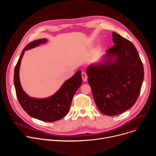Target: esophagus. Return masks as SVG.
<instances>
[{"label":"esophagus","mask_w":156,"mask_h":156,"mask_svg":"<svg viewBox=\"0 0 156 156\" xmlns=\"http://www.w3.org/2000/svg\"><path fill=\"white\" fill-rule=\"evenodd\" d=\"M81 76H82V79L84 81H87V75L84 72H82L81 73Z\"/></svg>","instance_id":"esophagus-1"}]
</instances>
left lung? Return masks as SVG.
Here are the masks:
<instances>
[{
	"label": "left lung",
	"mask_w": 156,
	"mask_h": 156,
	"mask_svg": "<svg viewBox=\"0 0 156 156\" xmlns=\"http://www.w3.org/2000/svg\"><path fill=\"white\" fill-rule=\"evenodd\" d=\"M115 45L99 64L86 70L95 103L104 115H117L137 101L144 80L143 65L133 44L112 33Z\"/></svg>",
	"instance_id": "8db88e82"
}]
</instances>
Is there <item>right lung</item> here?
Masks as SVG:
<instances>
[{
  "mask_svg": "<svg viewBox=\"0 0 156 156\" xmlns=\"http://www.w3.org/2000/svg\"><path fill=\"white\" fill-rule=\"evenodd\" d=\"M46 39H40L29 43L22 51L14 71V85L16 94L21 107L31 117L41 121L51 122L58 120L69 112L73 98L82 84L81 71L78 70L70 79L66 80L59 90L53 96L44 99L30 97L21 87L19 71L21 58L25 51L34 48L47 42Z\"/></svg>",
  "mask_w": 156,
  "mask_h": 156,
  "instance_id": "add662e5",
  "label": "right lung"
}]
</instances>
